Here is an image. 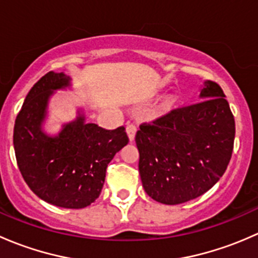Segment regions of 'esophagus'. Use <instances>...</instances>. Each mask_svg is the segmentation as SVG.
Masks as SVG:
<instances>
[{"label":"esophagus","instance_id":"34e87169","mask_svg":"<svg viewBox=\"0 0 258 258\" xmlns=\"http://www.w3.org/2000/svg\"><path fill=\"white\" fill-rule=\"evenodd\" d=\"M126 132H127V136H128V140L130 141H134L135 140V136H136V132H137V128L135 124H127L126 127Z\"/></svg>","mask_w":258,"mask_h":258}]
</instances>
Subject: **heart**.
Instances as JSON below:
<instances>
[{
    "instance_id": "1",
    "label": "heart",
    "mask_w": 258,
    "mask_h": 258,
    "mask_svg": "<svg viewBox=\"0 0 258 258\" xmlns=\"http://www.w3.org/2000/svg\"><path fill=\"white\" fill-rule=\"evenodd\" d=\"M179 102H181V96L177 92L170 93L162 100V102L158 106V114L166 116V114L172 113L178 108Z\"/></svg>"
}]
</instances>
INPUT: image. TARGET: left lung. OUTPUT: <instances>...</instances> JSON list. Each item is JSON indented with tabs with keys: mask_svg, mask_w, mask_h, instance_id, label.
Here are the masks:
<instances>
[{
	"mask_svg": "<svg viewBox=\"0 0 258 258\" xmlns=\"http://www.w3.org/2000/svg\"><path fill=\"white\" fill-rule=\"evenodd\" d=\"M222 88L204 82L201 102L141 124L136 134L146 194L165 205L191 201L215 186L227 168L235 118Z\"/></svg>",
	"mask_w": 258,
	"mask_h": 258,
	"instance_id": "8db88e82",
	"label": "left lung"
}]
</instances>
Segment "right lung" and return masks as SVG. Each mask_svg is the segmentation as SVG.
<instances>
[{"label": "right lung", "mask_w": 258, "mask_h": 258, "mask_svg": "<svg viewBox=\"0 0 258 258\" xmlns=\"http://www.w3.org/2000/svg\"><path fill=\"white\" fill-rule=\"evenodd\" d=\"M71 87V79L48 72L27 93L14 128L18 168L32 192L63 209H83L100 196L106 168L128 144L124 127L105 130L87 123L82 108L57 135L43 130L49 98Z\"/></svg>", "instance_id": "right-lung-1"}]
</instances>
